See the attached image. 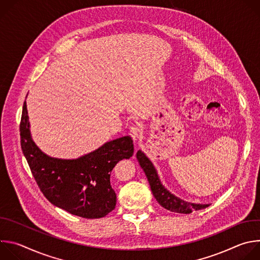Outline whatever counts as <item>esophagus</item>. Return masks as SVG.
I'll return each instance as SVG.
<instances>
[{"label": "esophagus", "instance_id": "esophagus-1", "mask_svg": "<svg viewBox=\"0 0 260 260\" xmlns=\"http://www.w3.org/2000/svg\"><path fill=\"white\" fill-rule=\"evenodd\" d=\"M129 135H131V137L133 138L134 141H138L141 138V136H142V131H141L140 127L134 126L129 131Z\"/></svg>", "mask_w": 260, "mask_h": 260}]
</instances>
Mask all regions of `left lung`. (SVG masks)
<instances>
[{
	"label": "left lung",
	"mask_w": 260,
	"mask_h": 260,
	"mask_svg": "<svg viewBox=\"0 0 260 260\" xmlns=\"http://www.w3.org/2000/svg\"><path fill=\"white\" fill-rule=\"evenodd\" d=\"M136 156L148 179V182H149L151 191L155 200L165 209L174 213L190 214L193 211H199L210 206L209 204H196L185 202L180 198L176 197L164 186L154 165L146 156V154L142 150H139Z\"/></svg>",
	"instance_id": "obj_1"
}]
</instances>
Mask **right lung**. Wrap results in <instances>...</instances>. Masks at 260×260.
<instances>
[{"label":"right lung","instance_id":"1","mask_svg":"<svg viewBox=\"0 0 260 260\" xmlns=\"http://www.w3.org/2000/svg\"><path fill=\"white\" fill-rule=\"evenodd\" d=\"M24 102L20 144L31 174L45 198L55 207L82 218H102L113 211L116 193L110 175L116 164L134 154L129 136L106 142L78 158H57L44 153L34 142Z\"/></svg>","mask_w":260,"mask_h":260}]
</instances>
